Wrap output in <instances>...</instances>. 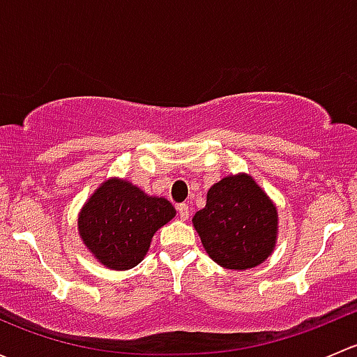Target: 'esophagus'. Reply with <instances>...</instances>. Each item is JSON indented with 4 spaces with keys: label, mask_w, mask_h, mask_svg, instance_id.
Wrapping results in <instances>:
<instances>
[{
    "label": "esophagus",
    "mask_w": 357,
    "mask_h": 357,
    "mask_svg": "<svg viewBox=\"0 0 357 357\" xmlns=\"http://www.w3.org/2000/svg\"><path fill=\"white\" fill-rule=\"evenodd\" d=\"M178 214H179V218L183 219V221H186V219L190 218V207H188V204H179V205H178Z\"/></svg>",
    "instance_id": "1"
}]
</instances>
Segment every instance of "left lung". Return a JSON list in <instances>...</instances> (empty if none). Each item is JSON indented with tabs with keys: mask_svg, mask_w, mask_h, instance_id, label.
<instances>
[{
	"mask_svg": "<svg viewBox=\"0 0 357 357\" xmlns=\"http://www.w3.org/2000/svg\"><path fill=\"white\" fill-rule=\"evenodd\" d=\"M193 226L212 261L226 269H248L271 255L278 212L261 186L242 172L211 186Z\"/></svg>",
	"mask_w": 357,
	"mask_h": 357,
	"instance_id": "8db88e82",
	"label": "left lung"
}]
</instances>
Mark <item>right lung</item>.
<instances>
[{
    "label": "right lung",
    "instance_id": "1",
    "mask_svg": "<svg viewBox=\"0 0 357 357\" xmlns=\"http://www.w3.org/2000/svg\"><path fill=\"white\" fill-rule=\"evenodd\" d=\"M176 215L162 197H150L126 179L102 183L79 212L84 245L109 269L126 271L143 261L152 236Z\"/></svg>",
    "mask_w": 357,
    "mask_h": 357
}]
</instances>
